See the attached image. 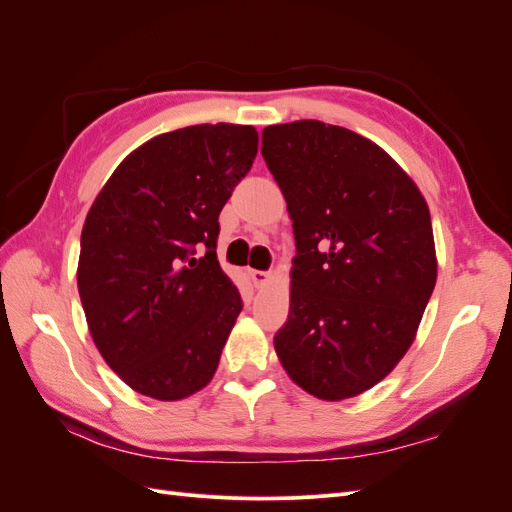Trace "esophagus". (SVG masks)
<instances>
[{
    "instance_id": "obj_1",
    "label": "esophagus",
    "mask_w": 512,
    "mask_h": 512,
    "mask_svg": "<svg viewBox=\"0 0 512 512\" xmlns=\"http://www.w3.org/2000/svg\"><path fill=\"white\" fill-rule=\"evenodd\" d=\"M250 277L256 286H265L271 280L269 271H258V269H250Z\"/></svg>"
}]
</instances>
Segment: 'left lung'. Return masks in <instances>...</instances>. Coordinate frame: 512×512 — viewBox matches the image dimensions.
Segmentation results:
<instances>
[{
  "label": "left lung",
  "instance_id": "obj_1",
  "mask_svg": "<svg viewBox=\"0 0 512 512\" xmlns=\"http://www.w3.org/2000/svg\"><path fill=\"white\" fill-rule=\"evenodd\" d=\"M260 153L297 239L275 352L309 395L354 397L406 354L436 286L427 203L389 153L316 119L265 128Z\"/></svg>",
  "mask_w": 512,
  "mask_h": 512
}]
</instances>
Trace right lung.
Segmentation results:
<instances>
[{"label": "right lung", "mask_w": 512, "mask_h": 512, "mask_svg": "<svg viewBox=\"0 0 512 512\" xmlns=\"http://www.w3.org/2000/svg\"><path fill=\"white\" fill-rule=\"evenodd\" d=\"M256 151L252 126L160 134L117 166L87 213L76 280L89 333L136 393L183 399L218 369L243 309L215 254L218 218Z\"/></svg>", "instance_id": "obj_1"}]
</instances>
